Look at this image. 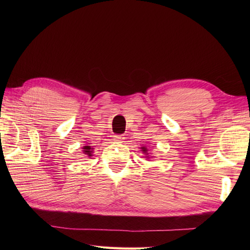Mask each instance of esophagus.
I'll use <instances>...</instances> for the list:
<instances>
[{
    "mask_svg": "<svg viewBox=\"0 0 250 250\" xmlns=\"http://www.w3.org/2000/svg\"><path fill=\"white\" fill-rule=\"evenodd\" d=\"M125 140L124 135H115V141L118 142V143H122Z\"/></svg>",
    "mask_w": 250,
    "mask_h": 250,
    "instance_id": "obj_1",
    "label": "esophagus"
}]
</instances>
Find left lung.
Wrapping results in <instances>:
<instances>
[{"label": "left lung", "instance_id": "obj_1", "mask_svg": "<svg viewBox=\"0 0 250 250\" xmlns=\"http://www.w3.org/2000/svg\"><path fill=\"white\" fill-rule=\"evenodd\" d=\"M141 149H142V151L144 152L145 155H146V156H145L146 158H149V153H148V149H147L146 147H141Z\"/></svg>", "mask_w": 250, "mask_h": 250}]
</instances>
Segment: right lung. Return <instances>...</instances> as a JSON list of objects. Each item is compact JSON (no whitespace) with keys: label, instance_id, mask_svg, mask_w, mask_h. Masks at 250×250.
Wrapping results in <instances>:
<instances>
[{"label":"right lung","instance_id":"1","mask_svg":"<svg viewBox=\"0 0 250 250\" xmlns=\"http://www.w3.org/2000/svg\"><path fill=\"white\" fill-rule=\"evenodd\" d=\"M83 151L84 155H87L88 157H91L92 156V152H93V148L91 146H83Z\"/></svg>","mask_w":250,"mask_h":250}]
</instances>
